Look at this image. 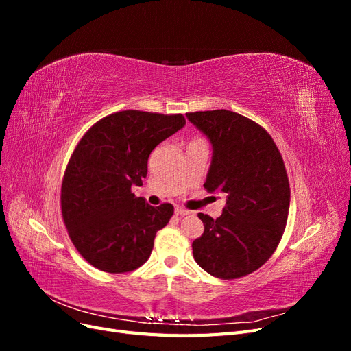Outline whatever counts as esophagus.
Returning a JSON list of instances; mask_svg holds the SVG:
<instances>
[{
  "label": "esophagus",
  "instance_id": "1",
  "mask_svg": "<svg viewBox=\"0 0 351 351\" xmlns=\"http://www.w3.org/2000/svg\"><path fill=\"white\" fill-rule=\"evenodd\" d=\"M174 212H176V215H178V217H184V215L190 214V210H187L184 208H176Z\"/></svg>",
  "mask_w": 351,
  "mask_h": 351
}]
</instances>
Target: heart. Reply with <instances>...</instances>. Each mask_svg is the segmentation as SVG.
<instances>
[{"label": "heart", "mask_w": 351, "mask_h": 351, "mask_svg": "<svg viewBox=\"0 0 351 351\" xmlns=\"http://www.w3.org/2000/svg\"><path fill=\"white\" fill-rule=\"evenodd\" d=\"M189 146H206V142L204 139H200V137H195V139L190 141Z\"/></svg>", "instance_id": "b5f03b06"}]
</instances>
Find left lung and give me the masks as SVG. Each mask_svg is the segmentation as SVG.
<instances>
[{
  "instance_id": "left-lung-1",
  "label": "left lung",
  "mask_w": 351,
  "mask_h": 351,
  "mask_svg": "<svg viewBox=\"0 0 351 351\" xmlns=\"http://www.w3.org/2000/svg\"><path fill=\"white\" fill-rule=\"evenodd\" d=\"M212 143L204 187L227 197L217 219L199 214L205 231L192 244L202 269L234 280L261 268L277 249L290 208V184L277 145L247 117L227 110L187 112Z\"/></svg>"
}]
</instances>
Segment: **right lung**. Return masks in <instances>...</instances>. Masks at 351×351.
<instances>
[{
	"instance_id": "right-lung-1",
	"label": "right lung",
	"mask_w": 351,
	"mask_h": 351,
	"mask_svg": "<svg viewBox=\"0 0 351 351\" xmlns=\"http://www.w3.org/2000/svg\"><path fill=\"white\" fill-rule=\"evenodd\" d=\"M184 124L182 114L127 110L83 134L62 178L61 212L74 247L92 267L123 274L149 259L174 206L147 205L132 186H142L151 152Z\"/></svg>"
}]
</instances>
